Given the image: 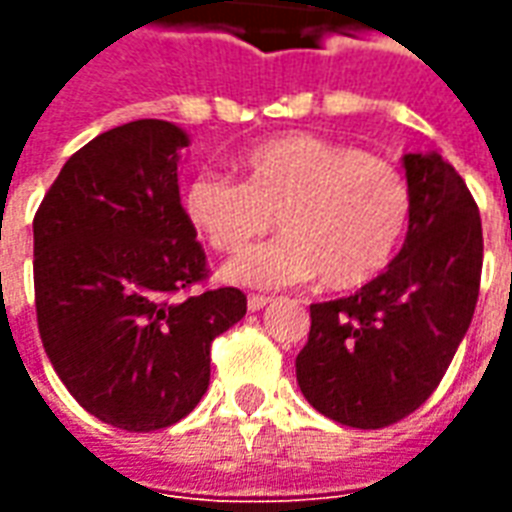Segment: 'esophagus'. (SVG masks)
I'll return each instance as SVG.
<instances>
[{"mask_svg": "<svg viewBox=\"0 0 512 512\" xmlns=\"http://www.w3.org/2000/svg\"><path fill=\"white\" fill-rule=\"evenodd\" d=\"M268 301H271L268 296H260V293H249V299H246V307H249L252 312H257V310H263Z\"/></svg>", "mask_w": 512, "mask_h": 512, "instance_id": "obj_1", "label": "esophagus"}]
</instances>
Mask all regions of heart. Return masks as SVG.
Segmentation results:
<instances>
[{"instance_id": "1", "label": "heart", "mask_w": 512, "mask_h": 512, "mask_svg": "<svg viewBox=\"0 0 512 512\" xmlns=\"http://www.w3.org/2000/svg\"><path fill=\"white\" fill-rule=\"evenodd\" d=\"M241 183L200 175L183 191L191 227L224 255L241 252L274 227L271 244L224 266V279L252 288H285L321 274L332 290L376 279L411 216L403 172L354 145L315 134H282L244 150Z\"/></svg>"}]
</instances>
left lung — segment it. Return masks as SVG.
<instances>
[{"label":"left lung","mask_w":512,"mask_h":512,"mask_svg":"<svg viewBox=\"0 0 512 512\" xmlns=\"http://www.w3.org/2000/svg\"><path fill=\"white\" fill-rule=\"evenodd\" d=\"M403 249L365 288L310 307L296 381L340 425L386 428L439 386L480 293L483 227L472 191L439 153H406Z\"/></svg>","instance_id":"1"}]
</instances>
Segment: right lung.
<instances>
[{"label": "right lung", "instance_id": "obj_1", "mask_svg": "<svg viewBox=\"0 0 512 512\" xmlns=\"http://www.w3.org/2000/svg\"><path fill=\"white\" fill-rule=\"evenodd\" d=\"M183 128L134 120L76 150L40 202L35 307L43 348L79 406L106 425L169 428L211 381V343L246 315L205 282L178 191Z\"/></svg>", "mask_w": 512, "mask_h": 512}]
</instances>
